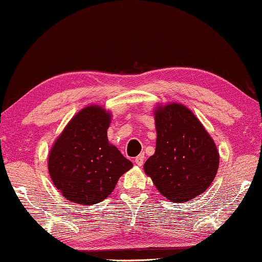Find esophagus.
<instances>
[{
  "label": "esophagus",
  "mask_w": 262,
  "mask_h": 262,
  "mask_svg": "<svg viewBox=\"0 0 262 262\" xmlns=\"http://www.w3.org/2000/svg\"><path fill=\"white\" fill-rule=\"evenodd\" d=\"M135 162L137 166H142L144 162V154H139L137 158H135Z\"/></svg>",
  "instance_id": "34e87169"
}]
</instances>
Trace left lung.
Instances as JSON below:
<instances>
[{"mask_svg":"<svg viewBox=\"0 0 262 262\" xmlns=\"http://www.w3.org/2000/svg\"><path fill=\"white\" fill-rule=\"evenodd\" d=\"M154 118L156 148L144 172L168 201L188 202L215 178L218 148L196 115L181 103L158 104Z\"/></svg>","mask_w":262,"mask_h":262,"instance_id":"1","label":"left lung"}]
</instances>
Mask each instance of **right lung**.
Listing matches in <instances>:
<instances>
[{"label": "right lung", "instance_id": "add662e5", "mask_svg": "<svg viewBox=\"0 0 262 262\" xmlns=\"http://www.w3.org/2000/svg\"><path fill=\"white\" fill-rule=\"evenodd\" d=\"M112 113L98 104L78 112L55 139L48 171L61 195L78 205L102 202L132 162L108 142Z\"/></svg>", "mask_w": 262, "mask_h": 262}]
</instances>
